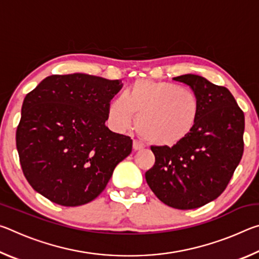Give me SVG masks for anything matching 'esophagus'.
<instances>
[{"mask_svg":"<svg viewBox=\"0 0 259 259\" xmlns=\"http://www.w3.org/2000/svg\"><path fill=\"white\" fill-rule=\"evenodd\" d=\"M133 148H134V151H140V150H143L144 146H143L142 143L138 142V140L134 139V142H133Z\"/></svg>","mask_w":259,"mask_h":259,"instance_id":"34e87169","label":"esophagus"}]
</instances>
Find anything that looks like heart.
<instances>
[{
  "mask_svg": "<svg viewBox=\"0 0 259 259\" xmlns=\"http://www.w3.org/2000/svg\"><path fill=\"white\" fill-rule=\"evenodd\" d=\"M200 100L190 89L171 82L138 80L108 106L114 128L136 130L147 143L170 147L183 142L198 123Z\"/></svg>",
  "mask_w": 259,
  "mask_h": 259,
  "instance_id": "b5f03b06",
  "label": "heart"
}]
</instances>
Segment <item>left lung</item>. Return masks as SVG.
<instances>
[{"mask_svg": "<svg viewBox=\"0 0 259 259\" xmlns=\"http://www.w3.org/2000/svg\"><path fill=\"white\" fill-rule=\"evenodd\" d=\"M174 80L198 96V123L177 145L151 147L155 163L145 178L164 204L195 209L217 199L229 185L243 154L244 114L225 87L194 74Z\"/></svg>", "mask_w": 259, "mask_h": 259, "instance_id": "left-lung-1", "label": "left lung"}]
</instances>
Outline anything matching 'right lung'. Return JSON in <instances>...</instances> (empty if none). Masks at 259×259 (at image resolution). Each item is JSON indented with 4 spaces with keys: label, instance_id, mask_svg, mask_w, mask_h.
I'll use <instances>...</instances> for the list:
<instances>
[{
    "label": "right lung",
    "instance_id": "obj_1",
    "mask_svg": "<svg viewBox=\"0 0 259 259\" xmlns=\"http://www.w3.org/2000/svg\"><path fill=\"white\" fill-rule=\"evenodd\" d=\"M120 80L74 73L46 77L26 95L16 133L21 169L51 202L76 207L95 200L133 140L109 130L108 106Z\"/></svg>",
    "mask_w": 259,
    "mask_h": 259
}]
</instances>
